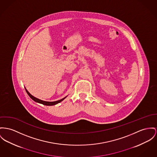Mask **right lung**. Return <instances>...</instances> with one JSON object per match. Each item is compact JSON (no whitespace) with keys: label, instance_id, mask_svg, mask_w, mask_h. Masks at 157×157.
<instances>
[{"label":"right lung","instance_id":"right-lung-1","mask_svg":"<svg viewBox=\"0 0 157 157\" xmlns=\"http://www.w3.org/2000/svg\"><path fill=\"white\" fill-rule=\"evenodd\" d=\"M25 91H26L27 94H28V95L30 97V98L32 99L34 101H35V102H37V103H39V104H42L44 105H47V106H52V105L58 104V103H59V102H62L63 99H65L67 97V96H65V98H63L61 99H60V100H58V101H54V102H48V101H42V100H40V99H38V98H36V97L33 96L32 94H30L29 92V91L26 89V88H25Z\"/></svg>","mask_w":157,"mask_h":157}]
</instances>
